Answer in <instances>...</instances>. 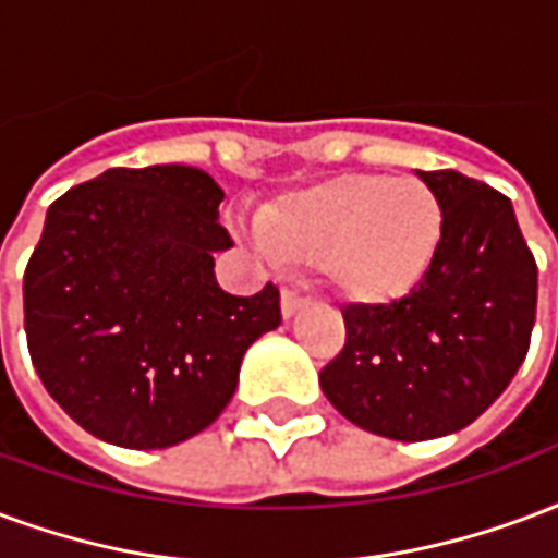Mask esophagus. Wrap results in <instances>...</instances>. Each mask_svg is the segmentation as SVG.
Returning <instances> with one entry per match:
<instances>
[{
	"instance_id": "1",
	"label": "esophagus",
	"mask_w": 558,
	"mask_h": 558,
	"mask_svg": "<svg viewBox=\"0 0 558 558\" xmlns=\"http://www.w3.org/2000/svg\"><path fill=\"white\" fill-rule=\"evenodd\" d=\"M307 295H301L299 290H283L280 292V311H283V316H287V319H292V316H295V313L301 311V307H304V304H307Z\"/></svg>"
}]
</instances>
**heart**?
<instances>
[{
    "mask_svg": "<svg viewBox=\"0 0 558 558\" xmlns=\"http://www.w3.org/2000/svg\"><path fill=\"white\" fill-rule=\"evenodd\" d=\"M257 245L283 266L322 268L354 304L405 299L435 263L444 204L420 177L349 174L263 209Z\"/></svg>",
    "mask_w": 558,
    "mask_h": 558,
    "instance_id": "heart-1",
    "label": "heart"
}]
</instances>
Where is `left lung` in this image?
<instances>
[{
  "label": "left lung",
  "mask_w": 558,
  "mask_h": 558,
  "mask_svg": "<svg viewBox=\"0 0 558 558\" xmlns=\"http://www.w3.org/2000/svg\"><path fill=\"white\" fill-rule=\"evenodd\" d=\"M416 174L444 204L435 263L405 299L342 307L345 345L319 373L345 420L408 444L452 435L494 405L530 352L538 301L509 197L452 168Z\"/></svg>",
  "instance_id": "left-lung-1"
}]
</instances>
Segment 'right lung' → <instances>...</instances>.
I'll use <instances>...</instances> for the list:
<instances>
[{
    "label": "right lung",
    "instance_id": "1",
    "mask_svg": "<svg viewBox=\"0 0 558 558\" xmlns=\"http://www.w3.org/2000/svg\"><path fill=\"white\" fill-rule=\"evenodd\" d=\"M225 192L197 168H109L49 206L23 275L32 363L85 432L165 449L204 432L247 345L280 325V292L218 287Z\"/></svg>",
    "mask_w": 558,
    "mask_h": 558
}]
</instances>
